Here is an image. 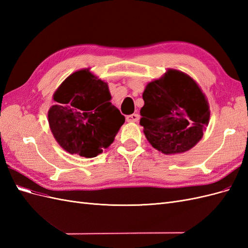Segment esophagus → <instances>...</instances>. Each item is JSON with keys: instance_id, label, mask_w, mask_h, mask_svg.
<instances>
[{"instance_id": "1", "label": "esophagus", "mask_w": 248, "mask_h": 248, "mask_svg": "<svg viewBox=\"0 0 248 248\" xmlns=\"http://www.w3.org/2000/svg\"><path fill=\"white\" fill-rule=\"evenodd\" d=\"M139 119H140V116L138 114H132L126 117L127 122H138Z\"/></svg>"}]
</instances>
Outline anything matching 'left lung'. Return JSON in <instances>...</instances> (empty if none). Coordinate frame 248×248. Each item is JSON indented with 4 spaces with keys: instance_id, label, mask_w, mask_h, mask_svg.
I'll use <instances>...</instances> for the list:
<instances>
[{
    "instance_id": "left-lung-1",
    "label": "left lung",
    "mask_w": 248,
    "mask_h": 248,
    "mask_svg": "<svg viewBox=\"0 0 248 248\" xmlns=\"http://www.w3.org/2000/svg\"><path fill=\"white\" fill-rule=\"evenodd\" d=\"M140 124L153 148L163 154L188 151L202 138L210 109L205 94L186 73L169 69L146 86Z\"/></svg>"
}]
</instances>
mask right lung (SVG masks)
Listing matches in <instances>:
<instances>
[{"label":"right lung","instance_id":"1","mask_svg":"<svg viewBox=\"0 0 248 248\" xmlns=\"http://www.w3.org/2000/svg\"><path fill=\"white\" fill-rule=\"evenodd\" d=\"M110 99L107 82L90 69L70 74L55 92L57 104L47 115L58 144L70 154L88 158L102 153L125 122Z\"/></svg>","mask_w":248,"mask_h":248}]
</instances>
